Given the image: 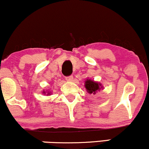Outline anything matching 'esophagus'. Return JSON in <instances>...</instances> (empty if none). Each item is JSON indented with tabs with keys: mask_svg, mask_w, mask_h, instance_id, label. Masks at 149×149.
Returning a JSON list of instances; mask_svg holds the SVG:
<instances>
[{
	"mask_svg": "<svg viewBox=\"0 0 149 149\" xmlns=\"http://www.w3.org/2000/svg\"><path fill=\"white\" fill-rule=\"evenodd\" d=\"M66 81H68V82H71V81H73V77L72 76L66 77Z\"/></svg>",
	"mask_w": 149,
	"mask_h": 149,
	"instance_id": "34e87169",
	"label": "esophagus"
}]
</instances>
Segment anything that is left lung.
Instances as JSON below:
<instances>
[{
    "label": "left lung",
    "instance_id": "8db88e82",
    "mask_svg": "<svg viewBox=\"0 0 149 149\" xmlns=\"http://www.w3.org/2000/svg\"><path fill=\"white\" fill-rule=\"evenodd\" d=\"M85 88L88 93L93 94V95H95L97 92H100L101 90L104 89L102 83L92 80L90 78H88L85 81Z\"/></svg>",
    "mask_w": 149,
    "mask_h": 149
}]
</instances>
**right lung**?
<instances>
[{"label":"right lung","mask_w":149,"mask_h":149,"mask_svg":"<svg viewBox=\"0 0 149 149\" xmlns=\"http://www.w3.org/2000/svg\"><path fill=\"white\" fill-rule=\"evenodd\" d=\"M42 93H43V95H47L48 96V95H51L52 92L48 91V90H44V91H42Z\"/></svg>","instance_id":"right-lung-1"}]
</instances>
